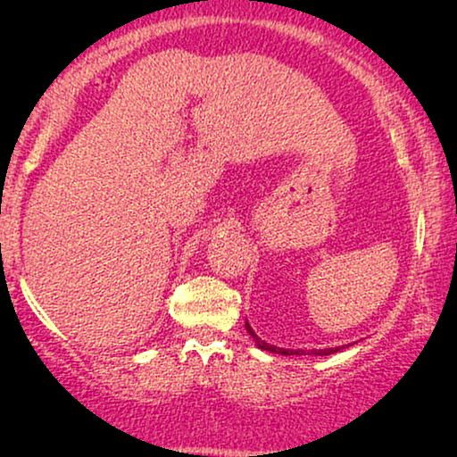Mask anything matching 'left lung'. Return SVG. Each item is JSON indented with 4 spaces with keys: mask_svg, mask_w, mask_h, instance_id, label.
<instances>
[{
    "mask_svg": "<svg viewBox=\"0 0 457 457\" xmlns=\"http://www.w3.org/2000/svg\"><path fill=\"white\" fill-rule=\"evenodd\" d=\"M245 328H247V333L253 337V341H255V345H258L260 349H266V352H272V353H283V355H303L305 352L303 349H283V347H274V345H268L266 341H262L258 335L253 333V328L249 327V322L245 320ZM341 347H328V349H312V352H308V355H330V353H335V352H339Z\"/></svg>",
    "mask_w": 457,
    "mask_h": 457,
    "instance_id": "left-lung-1",
    "label": "left lung"
}]
</instances>
